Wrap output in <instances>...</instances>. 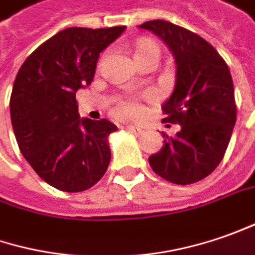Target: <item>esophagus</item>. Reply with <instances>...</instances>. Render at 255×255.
I'll return each mask as SVG.
<instances>
[{"label":"esophagus","mask_w":255,"mask_h":255,"mask_svg":"<svg viewBox=\"0 0 255 255\" xmlns=\"http://www.w3.org/2000/svg\"><path fill=\"white\" fill-rule=\"evenodd\" d=\"M126 129L127 131H129V132H134V134H136V135H139V134H142V129L139 127H136V126H126Z\"/></svg>","instance_id":"esophagus-1"}]
</instances>
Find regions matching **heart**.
<instances>
[{
	"label": "heart",
	"instance_id": "heart-1",
	"mask_svg": "<svg viewBox=\"0 0 255 255\" xmlns=\"http://www.w3.org/2000/svg\"><path fill=\"white\" fill-rule=\"evenodd\" d=\"M148 50H156V52H159V48H158V45L155 42H152V40H141L138 43V46H136L135 56H139V55H142V53L148 52ZM120 110L123 111L124 114H127V116L136 117V116L141 114L142 107H141L139 101L136 100V99H134V97H127V99L120 100Z\"/></svg>",
	"mask_w": 255,
	"mask_h": 255
}]
</instances>
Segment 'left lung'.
Returning a JSON list of instances; mask_svg holds the SVG:
<instances>
[{"instance_id":"8db88e82","label":"left lung","mask_w":255,"mask_h":255,"mask_svg":"<svg viewBox=\"0 0 255 255\" xmlns=\"http://www.w3.org/2000/svg\"><path fill=\"white\" fill-rule=\"evenodd\" d=\"M171 49L176 82L163 103V123L179 124V132H162L165 145L149 156L156 175L176 185L205 179L222 162L237 119L234 87L227 63L198 33L154 19L139 25Z\"/></svg>"}]
</instances>
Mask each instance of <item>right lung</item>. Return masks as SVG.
<instances>
[{"mask_svg": "<svg viewBox=\"0 0 255 255\" xmlns=\"http://www.w3.org/2000/svg\"><path fill=\"white\" fill-rule=\"evenodd\" d=\"M126 26L67 28L32 52L13 82V134L32 169L50 186L83 192L106 173L111 159L109 120L80 119L76 92L92 84L100 52Z\"/></svg>", "mask_w": 255, "mask_h": 255, "instance_id": "add662e5", "label": "right lung"}]
</instances>
